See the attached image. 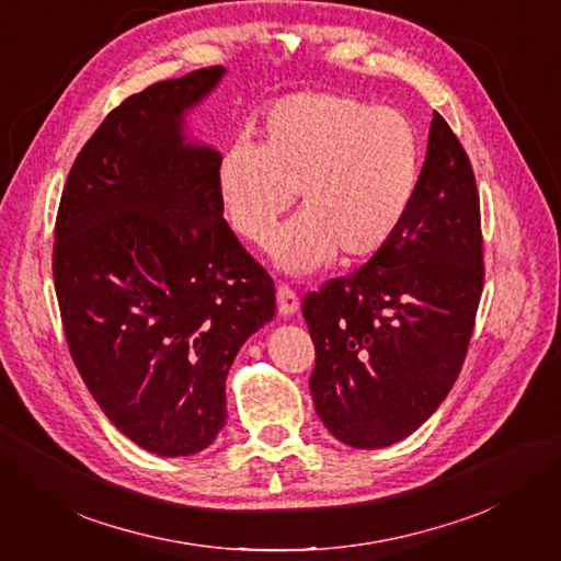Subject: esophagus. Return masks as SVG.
<instances>
[{"instance_id":"esophagus-1","label":"esophagus","mask_w":561,"mask_h":561,"mask_svg":"<svg viewBox=\"0 0 561 561\" xmlns=\"http://www.w3.org/2000/svg\"><path fill=\"white\" fill-rule=\"evenodd\" d=\"M276 299H278V313H280L283 318H290V316L297 313V309H299V297H297V293L293 290V287L278 285Z\"/></svg>"}]
</instances>
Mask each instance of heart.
<instances>
[{"mask_svg":"<svg viewBox=\"0 0 561 561\" xmlns=\"http://www.w3.org/2000/svg\"><path fill=\"white\" fill-rule=\"evenodd\" d=\"M421 168L410 116L332 91L271 105L257 145L233 140L217 161L215 192L231 229L264 243L297 192L301 213L271 239L274 264L311 274L339 250L344 262L379 254L404 222Z\"/></svg>","mask_w":561,"mask_h":561,"instance_id":"1","label":"heart"}]
</instances>
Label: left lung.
Returning a JSON list of instances; mask_svg holds the SVG:
<instances>
[{"instance_id":"1","label":"left lung","mask_w":561,"mask_h":561,"mask_svg":"<svg viewBox=\"0 0 561 561\" xmlns=\"http://www.w3.org/2000/svg\"><path fill=\"white\" fill-rule=\"evenodd\" d=\"M482 283L478 184L435 112L393 241L301 304L316 346L313 404L339 443L390 447L431 419L461 371Z\"/></svg>"}]
</instances>
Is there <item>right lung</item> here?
Returning <instances> with one entry per match:
<instances>
[{
  "label": "right lung",
  "instance_id": "right-lung-1",
  "mask_svg": "<svg viewBox=\"0 0 561 561\" xmlns=\"http://www.w3.org/2000/svg\"><path fill=\"white\" fill-rule=\"evenodd\" d=\"M225 75L165 79L112 110L56 219L54 280L79 375L118 431L168 458L213 445L236 353L276 316L274 280L219 208L222 154L186 133Z\"/></svg>",
  "mask_w": 561,
  "mask_h": 561
}]
</instances>
